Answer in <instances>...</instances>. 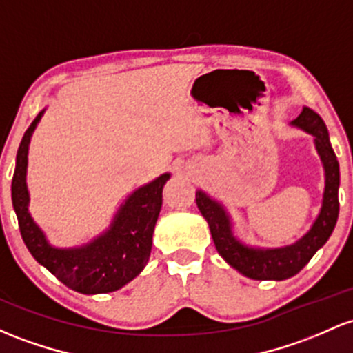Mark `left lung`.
I'll list each match as a JSON object with an SVG mask.
<instances>
[{"label":"left lung","mask_w":353,"mask_h":353,"mask_svg":"<svg viewBox=\"0 0 353 353\" xmlns=\"http://www.w3.org/2000/svg\"><path fill=\"white\" fill-rule=\"evenodd\" d=\"M292 125L315 137V147L319 150L325 169V192L320 214L313 223L312 230L293 245L273 250H259L239 243L231 231L230 216L224 208L206 192H196V204L201 214L208 221L218 253L230 263L234 270L251 280H286L296 274L312 259L330 238L336 218H339V185L340 169L339 161L330 145L328 130L319 114L305 107L301 114L293 120Z\"/></svg>","instance_id":"8db88e82"}]
</instances>
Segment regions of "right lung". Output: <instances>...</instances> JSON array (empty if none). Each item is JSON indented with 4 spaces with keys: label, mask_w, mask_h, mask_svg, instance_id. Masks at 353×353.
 Segmentation results:
<instances>
[{
    "label": "right lung",
    "mask_w": 353,
    "mask_h": 353,
    "mask_svg": "<svg viewBox=\"0 0 353 353\" xmlns=\"http://www.w3.org/2000/svg\"><path fill=\"white\" fill-rule=\"evenodd\" d=\"M41 115L43 112L23 135L11 183V199L23 241L33 258L68 288L85 295L115 292L134 280L149 261L154 228L162 206V188L170 176L162 174L132 192L120 206L110 230L88 245L72 250L52 246L30 216L26 189L30 137Z\"/></svg>",
    "instance_id": "1"
}]
</instances>
